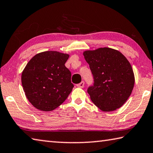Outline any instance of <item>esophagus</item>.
I'll return each instance as SVG.
<instances>
[{"mask_svg": "<svg viewBox=\"0 0 153 153\" xmlns=\"http://www.w3.org/2000/svg\"><path fill=\"white\" fill-rule=\"evenodd\" d=\"M77 87H79V88H84V82H80L79 84H78L77 85Z\"/></svg>", "mask_w": 153, "mask_h": 153, "instance_id": "obj_1", "label": "esophagus"}]
</instances>
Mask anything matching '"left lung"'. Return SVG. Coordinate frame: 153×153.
Instances as JSON below:
<instances>
[{"label":"left lung","instance_id":"1","mask_svg":"<svg viewBox=\"0 0 153 153\" xmlns=\"http://www.w3.org/2000/svg\"><path fill=\"white\" fill-rule=\"evenodd\" d=\"M94 77L88 92L92 101L104 112L123 106L134 88L135 77L128 59L115 49L104 47L83 53Z\"/></svg>","mask_w":153,"mask_h":153}]
</instances>
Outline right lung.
Segmentation results:
<instances>
[{
  "instance_id": "obj_1",
  "label": "right lung",
  "mask_w": 153,
  "mask_h": 153,
  "mask_svg": "<svg viewBox=\"0 0 153 153\" xmlns=\"http://www.w3.org/2000/svg\"><path fill=\"white\" fill-rule=\"evenodd\" d=\"M69 54L45 51L30 59L22 71L25 97L33 107L51 111L59 107L72 91L71 74L65 65Z\"/></svg>"
}]
</instances>
